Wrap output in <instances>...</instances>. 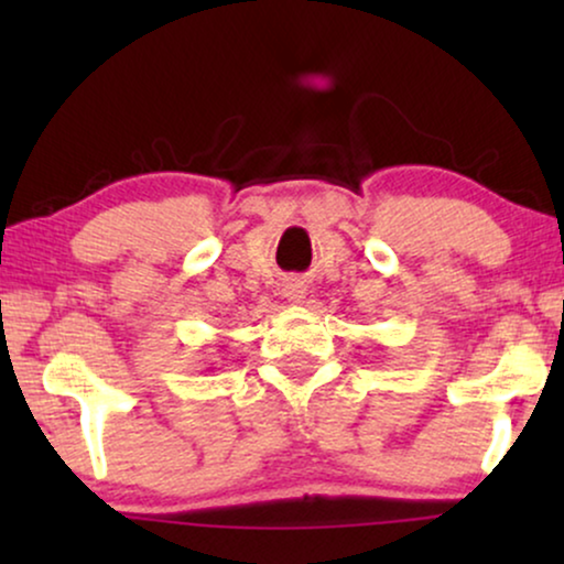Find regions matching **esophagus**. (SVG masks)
Instances as JSON below:
<instances>
[{
  "label": "esophagus",
  "mask_w": 564,
  "mask_h": 564,
  "mask_svg": "<svg viewBox=\"0 0 564 564\" xmlns=\"http://www.w3.org/2000/svg\"><path fill=\"white\" fill-rule=\"evenodd\" d=\"M282 292L290 303H303L307 295V284L303 280H297V276H290V280H284Z\"/></svg>",
  "instance_id": "34e87169"
}]
</instances>
